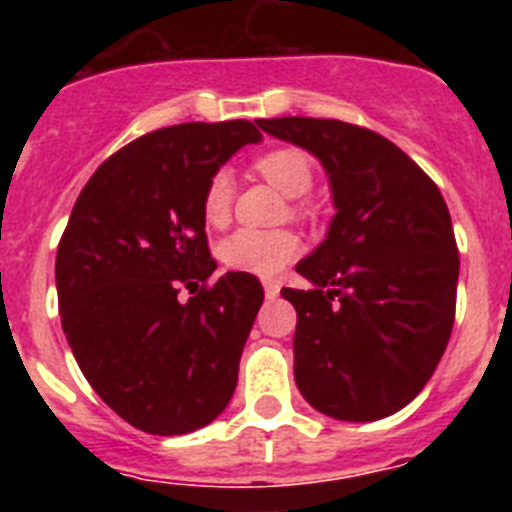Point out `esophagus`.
<instances>
[{
  "mask_svg": "<svg viewBox=\"0 0 512 512\" xmlns=\"http://www.w3.org/2000/svg\"><path fill=\"white\" fill-rule=\"evenodd\" d=\"M264 295H266V300H274V297H279V282H274V279H266Z\"/></svg>",
  "mask_w": 512,
  "mask_h": 512,
  "instance_id": "esophagus-1",
  "label": "esophagus"
}]
</instances>
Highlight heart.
Wrapping results in <instances>:
<instances>
[{"instance_id": "obj_1", "label": "heart", "mask_w": 512, "mask_h": 512, "mask_svg": "<svg viewBox=\"0 0 512 512\" xmlns=\"http://www.w3.org/2000/svg\"><path fill=\"white\" fill-rule=\"evenodd\" d=\"M256 169L264 179H269L277 189H282L289 197H302L315 184V166L310 156L300 148H271L256 158ZM235 184L233 174L228 169H217L207 179L205 194H202V215L210 225L228 223L230 210H233ZM302 210V205L297 207ZM302 251L300 235L295 230H256L241 228L223 238L217 253L228 269L246 271V274H259L271 277L279 269L295 259Z\"/></svg>"}]
</instances>
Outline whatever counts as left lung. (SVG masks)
Returning a JSON list of instances; mask_svg holds the SVG:
<instances>
[{"mask_svg":"<svg viewBox=\"0 0 512 512\" xmlns=\"http://www.w3.org/2000/svg\"><path fill=\"white\" fill-rule=\"evenodd\" d=\"M315 153L336 202L328 238L297 264L295 382L338 420L405 408L436 372L456 315L459 248L449 207L413 158L361 125L323 117L259 120Z\"/></svg>","mask_w":512,"mask_h":512,"instance_id":"obj_1","label":"left lung"}]
</instances>
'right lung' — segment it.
I'll return each mask as SVG.
<instances>
[{"mask_svg":"<svg viewBox=\"0 0 512 512\" xmlns=\"http://www.w3.org/2000/svg\"><path fill=\"white\" fill-rule=\"evenodd\" d=\"M259 138L248 120L140 135L94 171L58 243V310L76 364L122 420L153 436L212 423L238 384L264 287L246 271L210 282L202 194Z\"/></svg>","mask_w":512,"mask_h":512,"instance_id":"1","label":"right lung"}]
</instances>
